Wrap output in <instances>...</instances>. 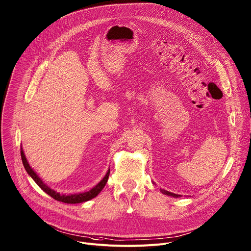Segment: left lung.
<instances>
[{"label":"left lung","mask_w":251,"mask_h":251,"mask_svg":"<svg viewBox=\"0 0 251 251\" xmlns=\"http://www.w3.org/2000/svg\"><path fill=\"white\" fill-rule=\"evenodd\" d=\"M160 192H161L162 194H164V195H168V196H171V197H174V198H179V197H181L180 195H176V194L168 192V191H165V190H163V189H160Z\"/></svg>","instance_id":"obj_1"}]
</instances>
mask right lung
Here are the masks:
<instances>
[{"label": "right lung", "mask_w": 251, "mask_h": 251, "mask_svg": "<svg viewBox=\"0 0 251 251\" xmlns=\"http://www.w3.org/2000/svg\"><path fill=\"white\" fill-rule=\"evenodd\" d=\"M21 158H22V162H23V165H24V168H25L27 174L32 177L33 180H34L37 183L38 187L43 192H45L47 195H49L50 197H52L54 200H57V201H60V202L66 203V204H78V203H82V202H87V201H90V200L94 199L95 197H97L100 193H101V191L104 189L105 185L108 181L109 175H110V169H109L107 171V174L105 175V176L101 180H100V182H98L94 188H92L88 192L65 195V194L57 193L56 191L52 190L51 188L48 187L46 183L39 177V176L36 174V172H34V170H33L31 166L29 165L22 147H21Z\"/></svg>", "instance_id": "1"}]
</instances>
